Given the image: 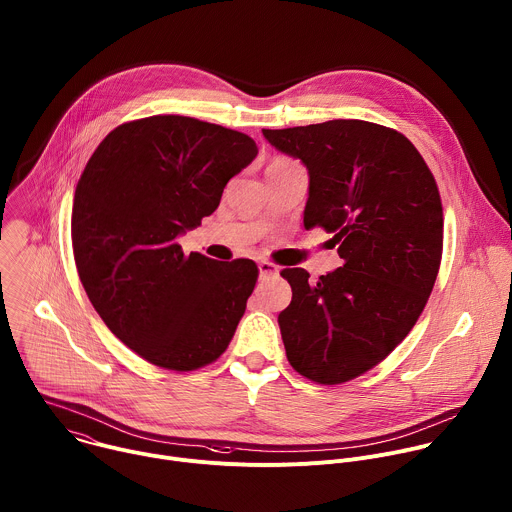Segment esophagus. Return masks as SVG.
I'll list each match as a JSON object with an SVG mask.
<instances>
[{
	"instance_id": "obj_1",
	"label": "esophagus",
	"mask_w": 512,
	"mask_h": 512,
	"mask_svg": "<svg viewBox=\"0 0 512 512\" xmlns=\"http://www.w3.org/2000/svg\"><path fill=\"white\" fill-rule=\"evenodd\" d=\"M257 267H259V277H269V275H277L279 273V267L275 263H271V261H265V259L259 261Z\"/></svg>"
}]
</instances>
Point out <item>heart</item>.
<instances>
[{
  "label": "heart",
  "instance_id": "heart-1",
  "mask_svg": "<svg viewBox=\"0 0 512 512\" xmlns=\"http://www.w3.org/2000/svg\"><path fill=\"white\" fill-rule=\"evenodd\" d=\"M281 162H289V160H285V158H277V160H273L271 164H281Z\"/></svg>",
  "mask_w": 512,
  "mask_h": 512
}]
</instances>
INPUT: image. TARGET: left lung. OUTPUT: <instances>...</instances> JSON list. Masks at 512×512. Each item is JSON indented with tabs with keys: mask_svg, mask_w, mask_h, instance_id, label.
<instances>
[{
	"mask_svg": "<svg viewBox=\"0 0 512 512\" xmlns=\"http://www.w3.org/2000/svg\"><path fill=\"white\" fill-rule=\"evenodd\" d=\"M309 175L305 229L333 233L344 265L317 283L283 269L279 313L289 364L317 384H342L380 364L420 317L442 259V203L416 146L366 120L263 128Z\"/></svg>",
	"mask_w": 512,
	"mask_h": 512,
	"instance_id": "obj_1",
	"label": "left lung"
}]
</instances>
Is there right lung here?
Returning <instances> with one entry per match:
<instances>
[{
	"label": "right lung",
	"instance_id": "obj_1",
	"mask_svg": "<svg viewBox=\"0 0 512 512\" xmlns=\"http://www.w3.org/2000/svg\"><path fill=\"white\" fill-rule=\"evenodd\" d=\"M251 136L189 116L114 128L90 156L72 209L80 281L108 329L146 362L193 372L215 362L259 269L183 253L225 185L257 156Z\"/></svg>",
	"mask_w": 512,
	"mask_h": 512
}]
</instances>
